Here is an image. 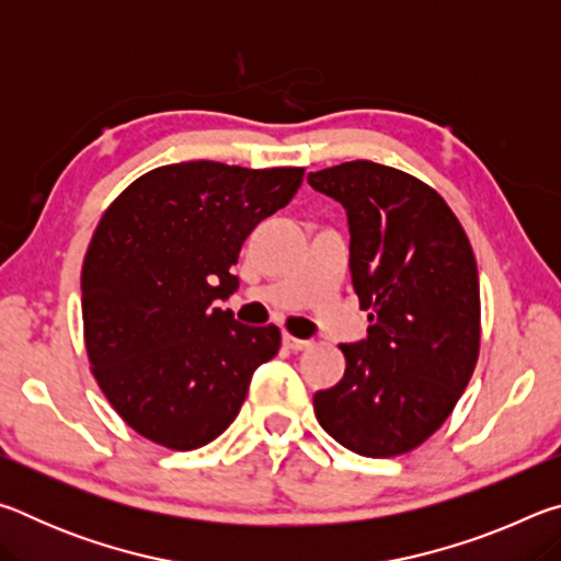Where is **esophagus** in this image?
<instances>
[{"instance_id":"obj_1","label":"esophagus","mask_w":561,"mask_h":561,"mask_svg":"<svg viewBox=\"0 0 561 561\" xmlns=\"http://www.w3.org/2000/svg\"><path fill=\"white\" fill-rule=\"evenodd\" d=\"M284 346L287 348H291V351H304V348H309L311 346V341H304V339H297V336H289V334H284Z\"/></svg>"}]
</instances>
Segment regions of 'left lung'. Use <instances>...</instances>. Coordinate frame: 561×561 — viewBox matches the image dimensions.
<instances>
[{
	"mask_svg": "<svg viewBox=\"0 0 561 561\" xmlns=\"http://www.w3.org/2000/svg\"><path fill=\"white\" fill-rule=\"evenodd\" d=\"M348 220V270L368 336L341 344L344 378L314 393L331 438L366 458L428 440L453 413L480 351L472 247L443 197L401 170L351 160L309 173Z\"/></svg>",
	"mask_w": 561,
	"mask_h": 561,
	"instance_id": "left-lung-1",
	"label": "left lung"
}]
</instances>
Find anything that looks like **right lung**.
<instances>
[{
    "label": "right lung",
    "instance_id": "obj_1",
    "mask_svg": "<svg viewBox=\"0 0 561 561\" xmlns=\"http://www.w3.org/2000/svg\"><path fill=\"white\" fill-rule=\"evenodd\" d=\"M304 168L190 160L150 170L103 213L81 270L93 376L133 431L173 450L215 440L282 334L215 301L240 287L242 242L297 193Z\"/></svg>",
    "mask_w": 561,
    "mask_h": 561
}]
</instances>
